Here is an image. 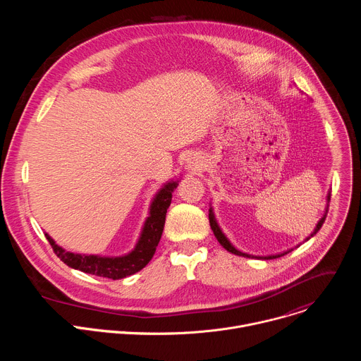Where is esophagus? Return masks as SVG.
Listing matches in <instances>:
<instances>
[{"mask_svg":"<svg viewBox=\"0 0 361 361\" xmlns=\"http://www.w3.org/2000/svg\"><path fill=\"white\" fill-rule=\"evenodd\" d=\"M187 167H188L190 170H197V169H200V161H198V159H197L195 156H190V157L187 159Z\"/></svg>","mask_w":361,"mask_h":361,"instance_id":"esophagus-1","label":"esophagus"}]
</instances>
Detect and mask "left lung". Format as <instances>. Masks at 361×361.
<instances>
[{
    "mask_svg": "<svg viewBox=\"0 0 361 361\" xmlns=\"http://www.w3.org/2000/svg\"><path fill=\"white\" fill-rule=\"evenodd\" d=\"M329 200H330V195H329ZM209 219H210V226H212V230H213V233H214V235H216V238L219 240V243L227 250V251H230V252H233V254H237V255H243V257H254V255H248V254H245V252H241V251H238V250H235L231 244H230V241L227 240V237L221 233V230H220V227H219V224H217V221H216V219H214V214H213V210L210 209V213H209ZM324 220H326V214H324V217L319 221V224H317V227H316V230H314V233L312 234V237L322 228V226H323V223H324ZM310 238V237H308ZM307 238V240H308ZM284 254H287V252H284ZM284 254H279V255H270V257H264V260H270V259H277V257H281V255H284ZM257 259H259V257H257ZM260 259H263V257H260Z\"/></svg>",
    "mask_w": 361,
    "mask_h": 361,
    "instance_id": "left-lung-1",
    "label": "left lung"
}]
</instances>
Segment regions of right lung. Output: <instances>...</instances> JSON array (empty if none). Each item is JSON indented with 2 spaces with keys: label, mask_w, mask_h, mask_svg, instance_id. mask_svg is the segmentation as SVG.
I'll return each mask as SVG.
<instances>
[{
  "label": "right lung",
  "mask_w": 361,
  "mask_h": 361,
  "mask_svg": "<svg viewBox=\"0 0 361 361\" xmlns=\"http://www.w3.org/2000/svg\"><path fill=\"white\" fill-rule=\"evenodd\" d=\"M177 181L169 183L167 185H164V188L160 190L156 198H154L149 209V217L144 224L141 237L135 248L127 255L98 257L74 254L59 247L48 234H45V237L51 247H53V251L57 254L59 259L68 267L98 277H107L111 280L124 279L144 269L152 259L164 230L167 209L171 204V192L174 191V188H177Z\"/></svg>",
  "instance_id": "1"
}]
</instances>
